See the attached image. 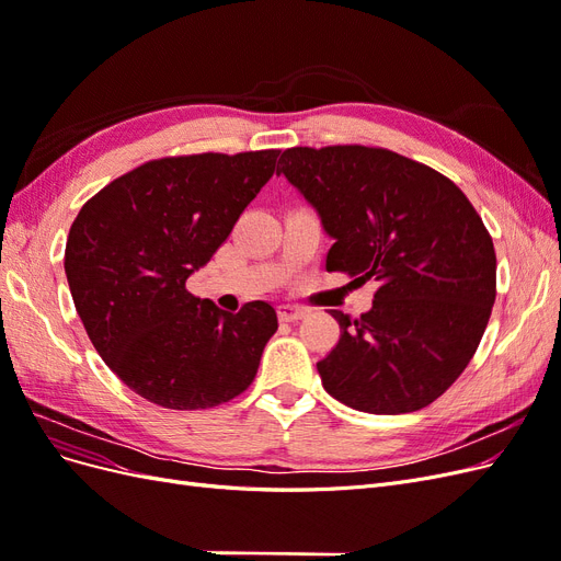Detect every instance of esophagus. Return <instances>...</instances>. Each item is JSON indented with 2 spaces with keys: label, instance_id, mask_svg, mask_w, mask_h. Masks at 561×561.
I'll list each match as a JSON object with an SVG mask.
<instances>
[{
  "label": "esophagus",
  "instance_id": "34e87169",
  "mask_svg": "<svg viewBox=\"0 0 561 561\" xmlns=\"http://www.w3.org/2000/svg\"><path fill=\"white\" fill-rule=\"evenodd\" d=\"M304 316H307V309H301V307H290V304H283V307H278V318L283 322H297Z\"/></svg>",
  "mask_w": 561,
  "mask_h": 561
}]
</instances>
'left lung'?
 I'll return each instance as SVG.
<instances>
[{"label":"left lung","instance_id":"left-lung-1","mask_svg":"<svg viewBox=\"0 0 561 561\" xmlns=\"http://www.w3.org/2000/svg\"><path fill=\"white\" fill-rule=\"evenodd\" d=\"M278 163L334 239L328 271L379 283L360 318L330 311L342 334L322 386L369 414L428 407L472 360L496 299L482 217L449 178L383 147H293Z\"/></svg>","mask_w":561,"mask_h":561}]
</instances>
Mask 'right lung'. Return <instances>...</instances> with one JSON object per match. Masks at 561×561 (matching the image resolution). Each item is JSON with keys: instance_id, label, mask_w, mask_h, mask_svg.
<instances>
[{"instance_id": "obj_1", "label": "right lung", "mask_w": 561, "mask_h": 561, "mask_svg": "<svg viewBox=\"0 0 561 561\" xmlns=\"http://www.w3.org/2000/svg\"><path fill=\"white\" fill-rule=\"evenodd\" d=\"M278 149L147 161L83 203L65 245L77 313L100 358L165 410L241 396L278 330L266 301L239 313L186 290L276 171Z\"/></svg>"}]
</instances>
